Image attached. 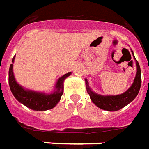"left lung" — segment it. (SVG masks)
Masks as SVG:
<instances>
[{"mask_svg":"<svg viewBox=\"0 0 149 149\" xmlns=\"http://www.w3.org/2000/svg\"><path fill=\"white\" fill-rule=\"evenodd\" d=\"M132 54L134 59L135 60L136 65V74H135L134 82L131 84L130 88H128L126 92L122 94L116 95V96H103L98 93L93 92L90 86L87 79H85V84H86V89L87 92L90 96L92 101L96 104L98 108L101 109L107 110V111H118L122 108L125 107L129 103H131L132 100L135 99L136 96L138 95L141 86V70L139 67V62L135 59L133 51Z\"/></svg>","mask_w":149,"mask_h":149,"instance_id":"left-lung-1","label":"left lung"}]
</instances>
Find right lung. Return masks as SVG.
<instances>
[{"label":"right lung","instance_id":"add662e5","mask_svg":"<svg viewBox=\"0 0 149 149\" xmlns=\"http://www.w3.org/2000/svg\"><path fill=\"white\" fill-rule=\"evenodd\" d=\"M15 56L12 59L14 63ZM71 74L69 72L62 75L57 79L54 87V91L51 93H45L29 90L22 87L15 79L13 64H10L9 70V84L12 94L16 98V100L25 106L36 111H45L54 108L61 100L63 94L65 79Z\"/></svg>","mask_w":149,"mask_h":149}]
</instances>
